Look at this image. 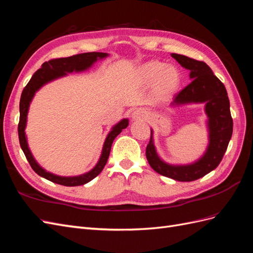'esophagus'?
<instances>
[{
  "instance_id": "obj_1",
  "label": "esophagus",
  "mask_w": 253,
  "mask_h": 253,
  "mask_svg": "<svg viewBox=\"0 0 253 253\" xmlns=\"http://www.w3.org/2000/svg\"><path fill=\"white\" fill-rule=\"evenodd\" d=\"M131 117L133 121H144L148 118V114L143 109H136L132 112Z\"/></svg>"
}]
</instances>
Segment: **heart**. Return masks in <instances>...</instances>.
<instances>
[{
	"label": "heart",
	"mask_w": 253,
	"mask_h": 253,
	"mask_svg": "<svg viewBox=\"0 0 253 253\" xmlns=\"http://www.w3.org/2000/svg\"><path fill=\"white\" fill-rule=\"evenodd\" d=\"M136 77L143 86L152 85V96L156 101L172 98L177 93L182 80L177 67L157 60L140 64L136 70Z\"/></svg>",
	"instance_id": "1"
}]
</instances>
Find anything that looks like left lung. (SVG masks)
Here are the masks:
<instances>
[{
    "label": "left lung",
    "mask_w": 253,
    "mask_h": 253,
    "mask_svg": "<svg viewBox=\"0 0 253 253\" xmlns=\"http://www.w3.org/2000/svg\"><path fill=\"white\" fill-rule=\"evenodd\" d=\"M171 57L190 72L189 78L192 80L174 97L171 106L178 108L189 104H205L208 144L202 156L192 163L169 164L157 153L153 136L154 132L151 128V139L145 155L152 169L158 174L178 181H192L213 171L223 159L233 131L230 102L225 85L205 62L178 53H171Z\"/></svg>",
    "instance_id": "obj_1"
}]
</instances>
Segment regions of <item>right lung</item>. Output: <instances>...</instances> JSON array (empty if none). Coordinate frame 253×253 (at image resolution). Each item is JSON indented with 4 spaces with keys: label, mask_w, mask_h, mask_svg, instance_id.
Returning <instances> with one entry per match:
<instances>
[{
    "label": "right lung",
    "mask_w": 253,
    "mask_h": 253,
    "mask_svg": "<svg viewBox=\"0 0 253 253\" xmlns=\"http://www.w3.org/2000/svg\"><path fill=\"white\" fill-rule=\"evenodd\" d=\"M110 55L106 52H84L80 55H76L68 58H60V59H53L49 60L48 62H44L41 66L40 70H38L32 79L29 80L27 85L24 87L22 91L21 99H20V121L18 126V133H19V140L20 145L24 152V154L28 160L29 165L32 166L33 170L40 175L41 177L50 180L58 185H62L66 187H76V186H82L85 183L89 182L91 179H94L96 176L101 173L104 166L108 162L110 152L114 139L122 132V129L126 128L128 126V119L124 118L120 120L118 124L112 126L111 131L106 135L105 140L102 147L101 155L99 157L96 166L93 169L89 170L86 173H83L81 175L76 176H60L57 174H53L48 172L42 168L39 163L37 162L34 157L32 151H30L27 142V136L25 133V128L27 126V115L29 111L30 103H32L33 99L36 93L41 87H43L45 84H47L51 81H55L59 78H62L72 73H82L88 71L89 68L93 66L97 61L103 60Z\"/></svg>",
    "instance_id": "right-lung-1"
}]
</instances>
